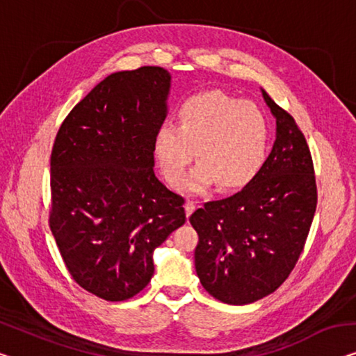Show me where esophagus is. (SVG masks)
Returning a JSON list of instances; mask_svg holds the SVG:
<instances>
[{
  "mask_svg": "<svg viewBox=\"0 0 356 356\" xmlns=\"http://www.w3.org/2000/svg\"><path fill=\"white\" fill-rule=\"evenodd\" d=\"M195 208H196V204L193 203V201H187V203H185V214H187V217H190V214L195 211Z\"/></svg>",
  "mask_w": 356,
  "mask_h": 356,
  "instance_id": "esophagus-1",
  "label": "esophagus"
}]
</instances>
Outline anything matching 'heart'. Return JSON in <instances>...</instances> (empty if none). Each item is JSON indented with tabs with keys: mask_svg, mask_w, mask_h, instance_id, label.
<instances>
[{
	"mask_svg": "<svg viewBox=\"0 0 356 356\" xmlns=\"http://www.w3.org/2000/svg\"><path fill=\"white\" fill-rule=\"evenodd\" d=\"M270 142L264 111L220 91L195 94L180 104L177 126L160 124L153 156L163 177L177 184L192 160L198 164L180 184L182 192H201L216 182L220 190L240 188L261 171Z\"/></svg>",
	"mask_w": 356,
	"mask_h": 356,
	"instance_id": "heart-1",
	"label": "heart"
}]
</instances>
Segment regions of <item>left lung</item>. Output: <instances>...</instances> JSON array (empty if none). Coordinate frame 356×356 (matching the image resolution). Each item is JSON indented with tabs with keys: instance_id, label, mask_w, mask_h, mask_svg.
Masks as SVG:
<instances>
[{
	"instance_id": "8db88e82",
	"label": "left lung",
	"mask_w": 356,
	"mask_h": 356,
	"mask_svg": "<svg viewBox=\"0 0 356 356\" xmlns=\"http://www.w3.org/2000/svg\"><path fill=\"white\" fill-rule=\"evenodd\" d=\"M277 120V139L261 171L240 192L209 201L190 216L198 233L196 275L230 305L277 291L304 249L316 209L314 163L293 116L261 89Z\"/></svg>"
}]
</instances>
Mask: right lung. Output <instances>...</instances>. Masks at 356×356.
Masks as SVG:
<instances>
[{
  "label": "right lung",
  "mask_w": 356,
  "mask_h": 356,
  "mask_svg": "<svg viewBox=\"0 0 356 356\" xmlns=\"http://www.w3.org/2000/svg\"><path fill=\"white\" fill-rule=\"evenodd\" d=\"M169 89L161 67L111 73L73 107L52 147V235L73 280L104 300L140 293L153 251L185 224L184 198L153 171Z\"/></svg>",
  "instance_id": "1"
}]
</instances>
